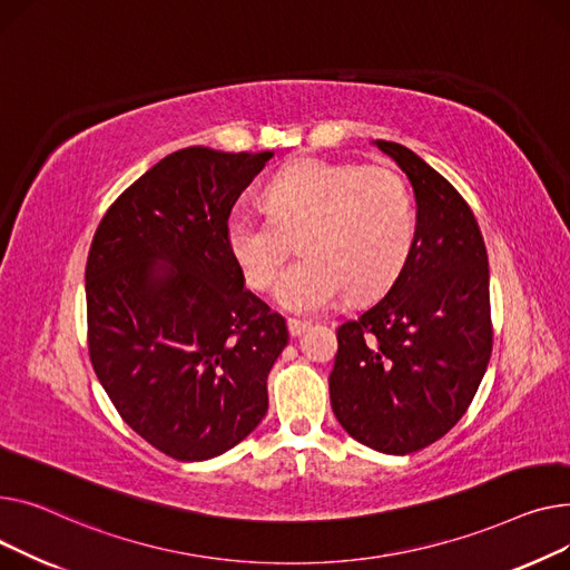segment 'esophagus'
Masks as SVG:
<instances>
[{"label":"esophagus","mask_w":570,"mask_h":570,"mask_svg":"<svg viewBox=\"0 0 570 570\" xmlns=\"http://www.w3.org/2000/svg\"><path fill=\"white\" fill-rule=\"evenodd\" d=\"M287 328H289V336L298 338L301 333H306L311 328L308 320H287Z\"/></svg>","instance_id":"obj_1"}]
</instances>
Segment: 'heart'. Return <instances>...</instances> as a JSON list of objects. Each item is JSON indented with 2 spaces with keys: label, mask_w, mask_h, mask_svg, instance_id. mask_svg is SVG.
Returning a JSON list of instances; mask_svg holds the SVG:
<instances>
[{
  "label": "heart",
  "mask_w": 570,
  "mask_h": 570,
  "mask_svg": "<svg viewBox=\"0 0 570 570\" xmlns=\"http://www.w3.org/2000/svg\"><path fill=\"white\" fill-rule=\"evenodd\" d=\"M266 214L232 212L227 253L253 289H269L287 257L304 253L278 283L292 313L328 308L345 289L363 298L389 287L410 259L416 209L405 179L389 167L322 158L296 160L264 190Z\"/></svg>",
  "instance_id": "b5f03b06"
}]
</instances>
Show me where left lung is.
<instances>
[{
  "mask_svg": "<svg viewBox=\"0 0 570 570\" xmlns=\"http://www.w3.org/2000/svg\"><path fill=\"white\" fill-rule=\"evenodd\" d=\"M414 188L403 272L338 326L331 407L350 438L389 455L438 442L472 405L492 352L490 269L464 197L412 149L377 140Z\"/></svg>",
  "mask_w": 570,
  "mask_h": 570,
  "instance_id": "left-lung-1",
  "label": "left lung"
}]
</instances>
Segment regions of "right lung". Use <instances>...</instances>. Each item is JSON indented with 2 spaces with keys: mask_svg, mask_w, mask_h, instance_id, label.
Instances as JSON below:
<instances>
[{
  "mask_svg": "<svg viewBox=\"0 0 570 570\" xmlns=\"http://www.w3.org/2000/svg\"><path fill=\"white\" fill-rule=\"evenodd\" d=\"M272 151L186 147L130 184L87 257V341L119 416L160 453L216 458L259 425L287 324L244 287L225 223Z\"/></svg>",
  "mask_w": 570,
  "mask_h": 570,
  "instance_id": "add662e5",
  "label": "right lung"
}]
</instances>
